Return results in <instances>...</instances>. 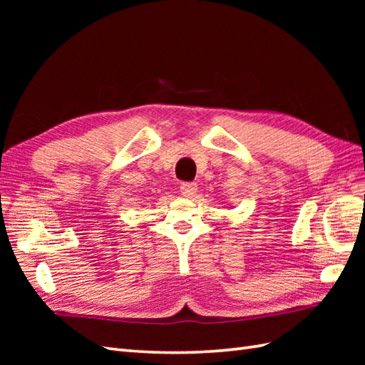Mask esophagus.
Masks as SVG:
<instances>
[{"instance_id": "obj_1", "label": "esophagus", "mask_w": 365, "mask_h": 365, "mask_svg": "<svg viewBox=\"0 0 365 365\" xmlns=\"http://www.w3.org/2000/svg\"><path fill=\"white\" fill-rule=\"evenodd\" d=\"M180 192L185 197H192L197 192V185L192 182H187L180 185Z\"/></svg>"}]
</instances>
